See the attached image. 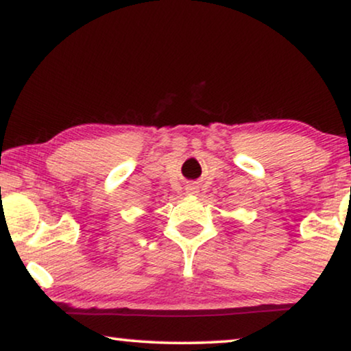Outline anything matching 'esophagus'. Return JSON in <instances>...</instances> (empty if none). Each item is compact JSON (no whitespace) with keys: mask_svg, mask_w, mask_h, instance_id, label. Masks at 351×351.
<instances>
[{"mask_svg":"<svg viewBox=\"0 0 351 351\" xmlns=\"http://www.w3.org/2000/svg\"><path fill=\"white\" fill-rule=\"evenodd\" d=\"M186 191L189 192V194H195V192H197V187H195V186H187V187H186Z\"/></svg>","mask_w":351,"mask_h":351,"instance_id":"34e87169","label":"esophagus"}]
</instances>
